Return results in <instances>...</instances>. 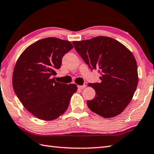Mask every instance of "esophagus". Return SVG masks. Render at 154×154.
Returning <instances> with one entry per match:
<instances>
[{
  "instance_id": "34e87169",
  "label": "esophagus",
  "mask_w": 154,
  "mask_h": 154,
  "mask_svg": "<svg viewBox=\"0 0 154 154\" xmlns=\"http://www.w3.org/2000/svg\"><path fill=\"white\" fill-rule=\"evenodd\" d=\"M78 89H80V90H82L84 88H86V85H82V86H78Z\"/></svg>"
}]
</instances>
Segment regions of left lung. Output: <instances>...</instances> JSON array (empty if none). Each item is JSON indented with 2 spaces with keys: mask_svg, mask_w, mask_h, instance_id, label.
Here are the masks:
<instances>
[{
  "mask_svg": "<svg viewBox=\"0 0 154 154\" xmlns=\"http://www.w3.org/2000/svg\"><path fill=\"white\" fill-rule=\"evenodd\" d=\"M91 69L101 72L100 83L89 84L95 97L87 101L92 112L104 118L116 117L131 102L138 84L137 62L128 48L116 39L98 36L72 42Z\"/></svg>",
  "mask_w": 154,
  "mask_h": 154,
  "instance_id": "1",
  "label": "left lung"
}]
</instances>
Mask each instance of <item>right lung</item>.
<instances>
[{"instance_id": "1", "label": "right lung", "mask_w": 154, "mask_h": 154, "mask_svg": "<svg viewBox=\"0 0 154 154\" xmlns=\"http://www.w3.org/2000/svg\"><path fill=\"white\" fill-rule=\"evenodd\" d=\"M73 48L69 41L47 37L35 42L19 57L13 74L14 91L23 106L35 117L52 121L65 112L75 84H62L55 78L64 55Z\"/></svg>"}]
</instances>
